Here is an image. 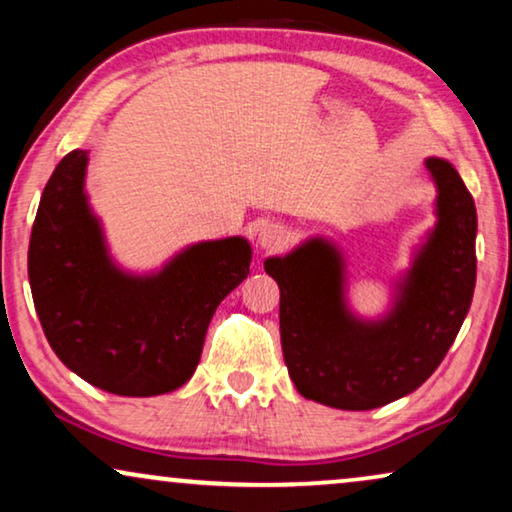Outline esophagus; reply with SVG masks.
<instances>
[{
	"mask_svg": "<svg viewBox=\"0 0 512 512\" xmlns=\"http://www.w3.org/2000/svg\"><path fill=\"white\" fill-rule=\"evenodd\" d=\"M286 240H289V235H286V228L279 226V223H263V226L258 228L256 242H258V247L265 251L282 249Z\"/></svg>",
	"mask_w": 512,
	"mask_h": 512,
	"instance_id": "34e87169",
	"label": "esophagus"
}]
</instances>
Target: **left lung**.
Segmentation results:
<instances>
[{"label": "left lung", "instance_id": "obj_1", "mask_svg": "<svg viewBox=\"0 0 512 512\" xmlns=\"http://www.w3.org/2000/svg\"><path fill=\"white\" fill-rule=\"evenodd\" d=\"M436 184V226L396 282L391 310L361 319L345 296V258L310 237L265 261L279 284L284 363L305 398L338 410H373L429 380L464 324L475 289L473 195L452 163L426 158Z\"/></svg>", "mask_w": 512, "mask_h": 512}]
</instances>
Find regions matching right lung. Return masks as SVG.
Masks as SVG:
<instances>
[{
    "instance_id": "right-lung-1",
    "label": "right lung",
    "mask_w": 512,
    "mask_h": 512,
    "mask_svg": "<svg viewBox=\"0 0 512 512\" xmlns=\"http://www.w3.org/2000/svg\"><path fill=\"white\" fill-rule=\"evenodd\" d=\"M88 151L60 160L41 193L27 275L48 345L65 366L116 396L179 389L198 368L216 307L249 275L244 237L198 242L158 272L114 263L86 195Z\"/></svg>"
}]
</instances>
